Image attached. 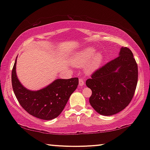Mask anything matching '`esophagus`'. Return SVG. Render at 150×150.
Wrapping results in <instances>:
<instances>
[{
  "mask_svg": "<svg viewBox=\"0 0 150 150\" xmlns=\"http://www.w3.org/2000/svg\"><path fill=\"white\" fill-rule=\"evenodd\" d=\"M85 85V82H84V80L83 79H82V78H80L79 79V85L82 87V86H83Z\"/></svg>",
  "mask_w": 150,
  "mask_h": 150,
  "instance_id": "obj_1",
  "label": "esophagus"
}]
</instances>
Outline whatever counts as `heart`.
I'll list each match as a JSON object with an SVG mask.
<instances>
[{
  "label": "heart",
  "instance_id": "heart-1",
  "mask_svg": "<svg viewBox=\"0 0 150 150\" xmlns=\"http://www.w3.org/2000/svg\"><path fill=\"white\" fill-rule=\"evenodd\" d=\"M97 50L91 47H88L78 53L73 59V65L76 67H82L87 62V71H93L100 66L103 60V57L100 53H96Z\"/></svg>",
  "mask_w": 150,
  "mask_h": 150
}]
</instances>
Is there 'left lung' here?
Returning <instances> with one entry per match:
<instances>
[{
	"mask_svg": "<svg viewBox=\"0 0 150 150\" xmlns=\"http://www.w3.org/2000/svg\"><path fill=\"white\" fill-rule=\"evenodd\" d=\"M138 81V66L128 48H122L117 58L96 69L86 81L91 89L89 102L102 115L124 110L134 96Z\"/></svg>",
	"mask_w": 150,
	"mask_h": 150,
	"instance_id": "obj_1",
	"label": "left lung"
}]
</instances>
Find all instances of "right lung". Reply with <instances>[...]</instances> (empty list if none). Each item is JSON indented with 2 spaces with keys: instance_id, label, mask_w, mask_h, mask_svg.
<instances>
[{
  "instance_id": "1",
  "label": "right lung",
  "mask_w": 150,
  "mask_h": 150,
  "mask_svg": "<svg viewBox=\"0 0 150 150\" xmlns=\"http://www.w3.org/2000/svg\"><path fill=\"white\" fill-rule=\"evenodd\" d=\"M16 60L11 72L12 87L16 97L28 113L37 118L50 120L58 117L69 98L79 85V79H57L44 89L34 91L26 89L18 81Z\"/></svg>"
}]
</instances>
